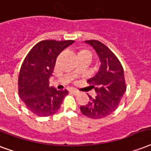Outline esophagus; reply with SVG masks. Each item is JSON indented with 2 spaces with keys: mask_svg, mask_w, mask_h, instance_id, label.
<instances>
[{
  "mask_svg": "<svg viewBox=\"0 0 151 151\" xmlns=\"http://www.w3.org/2000/svg\"><path fill=\"white\" fill-rule=\"evenodd\" d=\"M70 92H72V93H73L74 94H78L79 93H80V91H78V89H76V88H71Z\"/></svg>",
  "mask_w": 151,
  "mask_h": 151,
  "instance_id": "1",
  "label": "esophagus"
}]
</instances>
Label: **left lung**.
Listing matches in <instances>:
<instances>
[{"instance_id":"8db88e82","label":"left lung","mask_w":151,"mask_h":151,"mask_svg":"<svg viewBox=\"0 0 151 151\" xmlns=\"http://www.w3.org/2000/svg\"><path fill=\"white\" fill-rule=\"evenodd\" d=\"M85 42L95 50L101 65L95 76L88 80L96 86L94 88L96 96L93 98L88 96V103L81 106L80 109L86 116L101 119L116 109L126 92L124 69L116 55L102 42L97 40H87Z\"/></svg>"}]
</instances>
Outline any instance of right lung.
I'll return each instance as SVG.
<instances>
[{"label":"right lung","instance_id":"obj_1","mask_svg":"<svg viewBox=\"0 0 151 151\" xmlns=\"http://www.w3.org/2000/svg\"><path fill=\"white\" fill-rule=\"evenodd\" d=\"M73 40H44L35 45L22 64L18 78L19 94L27 109L39 116H49L60 109L66 89L50 87L58 55Z\"/></svg>","mask_w":151,"mask_h":151}]
</instances>
